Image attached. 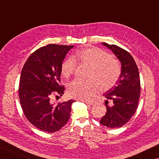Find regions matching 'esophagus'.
Instances as JSON below:
<instances>
[{"label":"esophagus","instance_id":"34e87169","mask_svg":"<svg viewBox=\"0 0 159 159\" xmlns=\"http://www.w3.org/2000/svg\"><path fill=\"white\" fill-rule=\"evenodd\" d=\"M83 102H84V103L88 104V105H94L96 102H95L94 101H82Z\"/></svg>","mask_w":159,"mask_h":159}]
</instances>
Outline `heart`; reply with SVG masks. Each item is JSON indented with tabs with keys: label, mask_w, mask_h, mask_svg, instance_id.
Returning <instances> with one entry per match:
<instances>
[{
	"label": "heart",
	"mask_w": 159,
	"mask_h": 159,
	"mask_svg": "<svg viewBox=\"0 0 159 159\" xmlns=\"http://www.w3.org/2000/svg\"><path fill=\"white\" fill-rule=\"evenodd\" d=\"M76 61L90 66L88 80L76 79L68 86L69 96L81 100L93 97L100 87L103 91L109 90L117 82L121 66L118 60L109 56L98 48H88L77 51L73 57H68L61 65V74L68 78L75 72Z\"/></svg>",
	"instance_id": "obj_1"
}]
</instances>
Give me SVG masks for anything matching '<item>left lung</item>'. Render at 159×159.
<instances>
[{"mask_svg": "<svg viewBox=\"0 0 159 159\" xmlns=\"http://www.w3.org/2000/svg\"><path fill=\"white\" fill-rule=\"evenodd\" d=\"M114 52L122 65L116 85L106 92L107 111L100 123L110 129L121 127L135 113L140 97V79L137 66L130 53L116 45L102 43ZM111 103L108 104V101Z\"/></svg>", "mask_w": 159, "mask_h": 159, "instance_id": "obj_1", "label": "left lung"}]
</instances>
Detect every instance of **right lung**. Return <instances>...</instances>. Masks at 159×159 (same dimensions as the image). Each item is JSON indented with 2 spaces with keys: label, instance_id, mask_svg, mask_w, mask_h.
<instances>
[{
  "label": "right lung",
  "instance_id": "1",
  "mask_svg": "<svg viewBox=\"0 0 159 159\" xmlns=\"http://www.w3.org/2000/svg\"><path fill=\"white\" fill-rule=\"evenodd\" d=\"M73 45L50 44L34 51L21 73L19 97L24 116L43 131L56 132L68 122L73 101L54 104L52 97L62 96L61 65Z\"/></svg>",
  "mask_w": 159,
  "mask_h": 159
}]
</instances>
